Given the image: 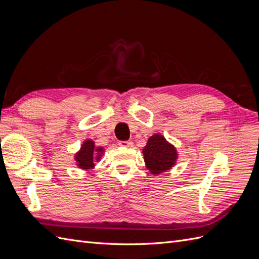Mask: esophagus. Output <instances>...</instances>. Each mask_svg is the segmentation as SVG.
Segmentation results:
<instances>
[{
  "label": "esophagus",
  "instance_id": "obj_1",
  "mask_svg": "<svg viewBox=\"0 0 259 259\" xmlns=\"http://www.w3.org/2000/svg\"><path fill=\"white\" fill-rule=\"evenodd\" d=\"M119 145L120 146H122V147H132L133 146V143L132 142H130V140H128V142H122V140H121V142H119Z\"/></svg>",
  "mask_w": 259,
  "mask_h": 259
}]
</instances>
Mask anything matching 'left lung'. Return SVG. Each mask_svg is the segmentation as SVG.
Here are the masks:
<instances>
[{"mask_svg":"<svg viewBox=\"0 0 259 259\" xmlns=\"http://www.w3.org/2000/svg\"><path fill=\"white\" fill-rule=\"evenodd\" d=\"M143 153L146 166L153 175L170 169L178 158L176 148L160 134H154L148 139Z\"/></svg>","mask_w":259,"mask_h":259,"instance_id":"obj_1","label":"left lung"}]
</instances>
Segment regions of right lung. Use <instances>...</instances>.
<instances>
[{
	"instance_id": "obj_1",
	"label": "right lung",
	"mask_w": 259,
	"mask_h": 259,
	"mask_svg": "<svg viewBox=\"0 0 259 259\" xmlns=\"http://www.w3.org/2000/svg\"><path fill=\"white\" fill-rule=\"evenodd\" d=\"M103 154L104 148L96 147L93 140L88 139L82 144L79 152L75 153L74 160L79 168L92 169L95 166V162H98Z\"/></svg>"
}]
</instances>
